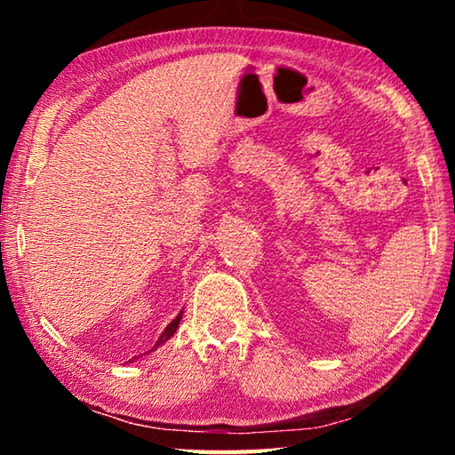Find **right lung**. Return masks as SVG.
Listing matches in <instances>:
<instances>
[{
  "label": "right lung",
  "mask_w": 455,
  "mask_h": 455,
  "mask_svg": "<svg viewBox=\"0 0 455 455\" xmlns=\"http://www.w3.org/2000/svg\"><path fill=\"white\" fill-rule=\"evenodd\" d=\"M182 313L184 311H180L179 315H176V317L171 321V323H168V325H166V329L163 331V333H160V337H158V341L156 343H154V347L152 349H148V351H146V353H152V351H156L158 347H160V345H164L166 341H168V339H171L174 333H176V329H179V325H180V319H182ZM146 353H144V355H146ZM138 357H140V355H136V357H132V359H130V363H132V361L134 359H138Z\"/></svg>",
  "instance_id": "right-lung-1"
}]
</instances>
